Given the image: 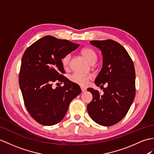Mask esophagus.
<instances>
[{
	"label": "esophagus",
	"mask_w": 154,
	"mask_h": 154,
	"mask_svg": "<svg viewBox=\"0 0 154 154\" xmlns=\"http://www.w3.org/2000/svg\"><path fill=\"white\" fill-rule=\"evenodd\" d=\"M81 89H82V92H85L86 90H87V89H86V88H85L84 87H81Z\"/></svg>",
	"instance_id": "34e87169"
}]
</instances>
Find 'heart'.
Wrapping results in <instances>:
<instances>
[{
  "mask_svg": "<svg viewBox=\"0 0 154 154\" xmlns=\"http://www.w3.org/2000/svg\"><path fill=\"white\" fill-rule=\"evenodd\" d=\"M81 53L91 64L93 63H95V61H97V54L92 49L89 48H85L84 49H82ZM70 57L71 55L69 54L66 55L65 57L63 58L62 63L63 65L65 67H67L69 65ZM69 79L71 82H72L73 83H75L82 86H84L88 84L89 80L91 79V76L80 72H74L69 76Z\"/></svg>",
  "mask_w": 154,
  "mask_h": 154,
  "instance_id": "heart-1",
  "label": "heart"
}]
</instances>
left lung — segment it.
Segmentation results:
<instances>
[{
  "label": "left lung",
  "instance_id": "1",
  "mask_svg": "<svg viewBox=\"0 0 154 154\" xmlns=\"http://www.w3.org/2000/svg\"><path fill=\"white\" fill-rule=\"evenodd\" d=\"M103 55V67L95 80L97 90L88 88L93 99L88 104V114L93 121L103 126H112L125 117L135 97V71L132 59L120 44L112 40H92ZM108 86L103 88L104 84Z\"/></svg>",
  "mask_w": 154,
  "mask_h": 154
}]
</instances>
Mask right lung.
<instances>
[{"label":"right lung","mask_w":154,"mask_h":154,"mask_svg":"<svg viewBox=\"0 0 154 154\" xmlns=\"http://www.w3.org/2000/svg\"><path fill=\"white\" fill-rule=\"evenodd\" d=\"M79 46L46 36L30 46L22 57L20 87L29 113L40 124L50 126L61 122L71 100L80 94V86L62 74L63 58ZM55 81L64 85L54 89Z\"/></svg>","instance_id":"obj_1"}]
</instances>
